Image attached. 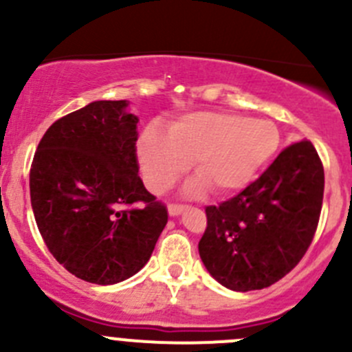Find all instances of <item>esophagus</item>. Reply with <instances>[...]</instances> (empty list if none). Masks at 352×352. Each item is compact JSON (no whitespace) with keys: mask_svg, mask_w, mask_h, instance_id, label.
<instances>
[{"mask_svg":"<svg viewBox=\"0 0 352 352\" xmlns=\"http://www.w3.org/2000/svg\"><path fill=\"white\" fill-rule=\"evenodd\" d=\"M186 208H187L186 204H168V212H170V216H177V214H180V212H182Z\"/></svg>","mask_w":352,"mask_h":352,"instance_id":"esophagus-1","label":"esophagus"}]
</instances>
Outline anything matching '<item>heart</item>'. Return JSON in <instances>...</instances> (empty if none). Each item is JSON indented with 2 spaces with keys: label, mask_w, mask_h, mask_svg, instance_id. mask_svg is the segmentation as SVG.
Returning a JSON list of instances; mask_svg holds the SVG:
<instances>
[{
  "label": "heart",
  "mask_w": 352,
  "mask_h": 352,
  "mask_svg": "<svg viewBox=\"0 0 352 352\" xmlns=\"http://www.w3.org/2000/svg\"><path fill=\"white\" fill-rule=\"evenodd\" d=\"M281 134L269 120H255L236 113L196 112L170 124L162 136L144 133L140 162L146 186L163 192L192 163L201 180L187 190L197 194L204 184L218 196L243 189L276 155Z\"/></svg>",
  "instance_id": "heart-1"
}]
</instances>
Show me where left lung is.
<instances>
[{"label":"left lung","instance_id":"left-lung-1","mask_svg":"<svg viewBox=\"0 0 352 352\" xmlns=\"http://www.w3.org/2000/svg\"><path fill=\"white\" fill-rule=\"evenodd\" d=\"M324 165L310 141L289 144L265 172L219 206L206 208L199 255L233 291L264 289L303 258L324 201Z\"/></svg>","mask_w":352,"mask_h":352}]
</instances>
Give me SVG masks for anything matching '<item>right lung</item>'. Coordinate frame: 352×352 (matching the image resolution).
Instances as JSON below:
<instances>
[{
  "mask_svg": "<svg viewBox=\"0 0 352 352\" xmlns=\"http://www.w3.org/2000/svg\"><path fill=\"white\" fill-rule=\"evenodd\" d=\"M126 100H98L56 120L30 166L42 240L71 274L116 285L136 274L168 221L138 175V117Z\"/></svg>",
  "mask_w": 352,
  "mask_h": 352,
  "instance_id": "right-lung-1",
  "label": "right lung"
}]
</instances>
